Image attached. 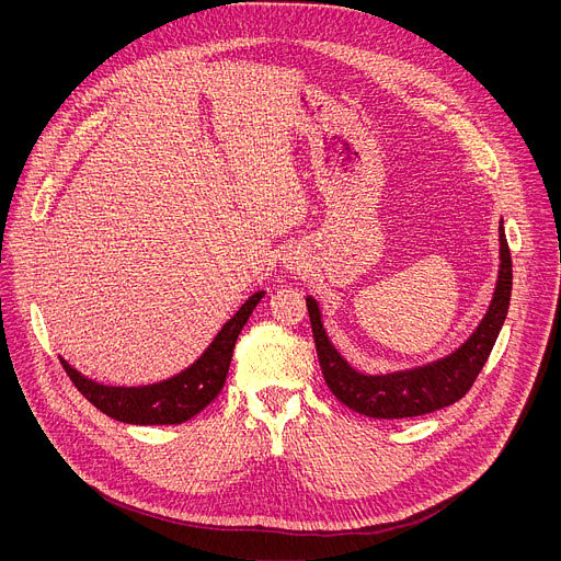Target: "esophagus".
<instances>
[{"label": "esophagus", "instance_id": "1", "mask_svg": "<svg viewBox=\"0 0 561 561\" xmlns=\"http://www.w3.org/2000/svg\"><path fill=\"white\" fill-rule=\"evenodd\" d=\"M288 266H290V271H301V268H304V262H301L299 257H295V260L288 262Z\"/></svg>", "mask_w": 561, "mask_h": 561}]
</instances>
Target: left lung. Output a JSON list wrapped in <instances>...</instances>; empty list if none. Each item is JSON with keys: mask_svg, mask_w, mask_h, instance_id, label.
I'll return each mask as SVG.
<instances>
[{"mask_svg": "<svg viewBox=\"0 0 561 561\" xmlns=\"http://www.w3.org/2000/svg\"><path fill=\"white\" fill-rule=\"evenodd\" d=\"M513 288V262L504 234V221H500V273L491 306L472 335L446 357L428 362L424 366L368 375L355 370L333 346L322 322V310L312 295L306 297L312 337L317 346L319 366L331 392L342 404L359 415L375 420H402L417 417L444 407H450L470 390L479 370L484 368L511 304Z\"/></svg>", "mask_w": 561, "mask_h": 561, "instance_id": "1", "label": "left lung"}]
</instances>
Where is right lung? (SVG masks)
<instances>
[{
  "label": "right lung",
  "instance_id": "right-lung-1",
  "mask_svg": "<svg viewBox=\"0 0 561 561\" xmlns=\"http://www.w3.org/2000/svg\"><path fill=\"white\" fill-rule=\"evenodd\" d=\"M264 295L266 290L251 295L188 368L162 381L146 386H106L82 375L64 357H59V362L77 390L104 415L137 426L182 424L204 411L224 388L234 342Z\"/></svg>",
  "mask_w": 561,
  "mask_h": 561
}]
</instances>
